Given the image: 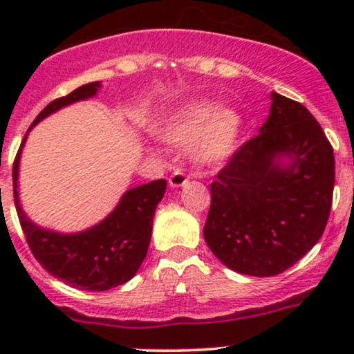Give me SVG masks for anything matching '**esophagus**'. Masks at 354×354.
Returning a JSON list of instances; mask_svg holds the SVG:
<instances>
[{"instance_id":"esophagus-1","label":"esophagus","mask_w":354,"mask_h":354,"mask_svg":"<svg viewBox=\"0 0 354 354\" xmlns=\"http://www.w3.org/2000/svg\"><path fill=\"white\" fill-rule=\"evenodd\" d=\"M188 183V176L183 173V171L176 169L173 174L169 176V187L171 188H180L185 187Z\"/></svg>"}]
</instances>
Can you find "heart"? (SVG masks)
<instances>
[{
	"mask_svg": "<svg viewBox=\"0 0 354 354\" xmlns=\"http://www.w3.org/2000/svg\"><path fill=\"white\" fill-rule=\"evenodd\" d=\"M160 135L176 147L192 145V159L200 166H219L240 147L243 116L216 102H192L171 114Z\"/></svg>",
	"mask_w": 354,
	"mask_h": 354,
	"instance_id": "b5f03b06",
	"label": "heart"
}]
</instances>
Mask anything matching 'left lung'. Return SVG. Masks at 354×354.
Masks as SVG:
<instances>
[{
    "label": "left lung",
    "mask_w": 354,
    "mask_h": 354,
    "mask_svg": "<svg viewBox=\"0 0 354 354\" xmlns=\"http://www.w3.org/2000/svg\"><path fill=\"white\" fill-rule=\"evenodd\" d=\"M269 118L210 185L203 238L234 272L270 277L320 240L334 192V151L299 102L272 92Z\"/></svg>",
    "instance_id": "left-lung-1"
}]
</instances>
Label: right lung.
Wrapping results in <instances>:
<instances>
[{"instance_id": "right-lung-1", "label": "right lung", "mask_w": 354, "mask_h": 354, "mask_svg": "<svg viewBox=\"0 0 354 354\" xmlns=\"http://www.w3.org/2000/svg\"><path fill=\"white\" fill-rule=\"evenodd\" d=\"M99 88L101 82H91L65 97L55 99L37 114L28 131L65 106L94 97ZM28 131L13 162V197L25 240L35 260L63 283L84 291H106L130 281L147 255L152 221L157 203L166 192V180H156L124 192L113 212L88 230L78 233L46 230L28 219L19 198L20 156Z\"/></svg>"}]
</instances>
